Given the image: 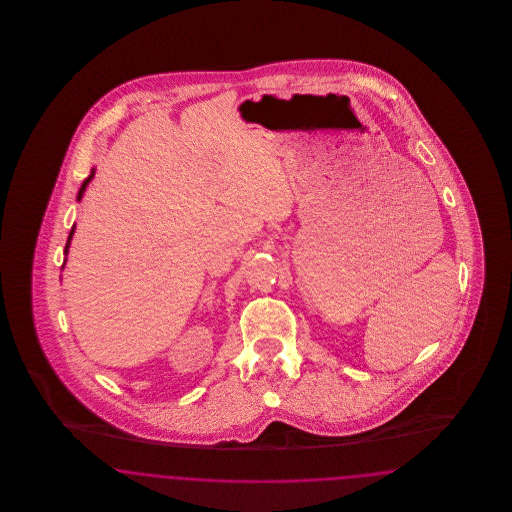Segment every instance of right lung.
I'll use <instances>...</instances> for the list:
<instances>
[{
  "label": "right lung",
  "mask_w": 512,
  "mask_h": 512,
  "mask_svg": "<svg viewBox=\"0 0 512 512\" xmlns=\"http://www.w3.org/2000/svg\"><path fill=\"white\" fill-rule=\"evenodd\" d=\"M94 174H96V169H92V172H90V176L82 182V186H80V190H78V195H76V201H80L82 199V195H84V192H86V188H88V184L92 182V178H94ZM73 234H74V224L73 228H71V232H69V240H67V245H65V261H67V253H69V247H71V240H73Z\"/></svg>",
  "instance_id": "right-lung-1"
}]
</instances>
